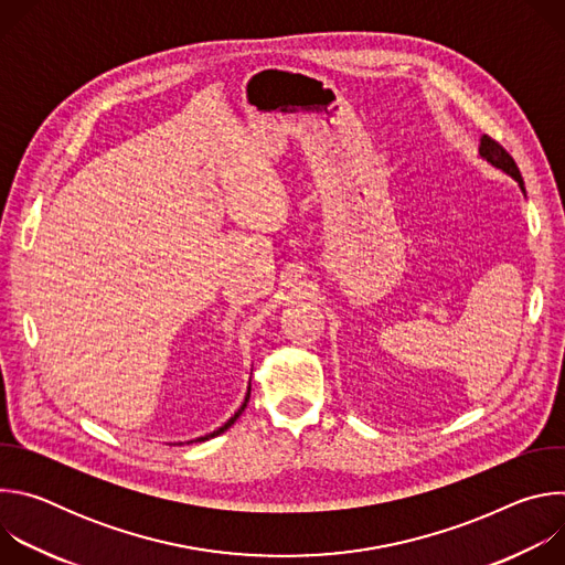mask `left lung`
Returning a JSON list of instances; mask_svg holds the SVG:
<instances>
[{
    "instance_id": "8db88e82",
    "label": "left lung",
    "mask_w": 565,
    "mask_h": 565,
    "mask_svg": "<svg viewBox=\"0 0 565 565\" xmlns=\"http://www.w3.org/2000/svg\"><path fill=\"white\" fill-rule=\"evenodd\" d=\"M480 156L488 160V163H492L494 168H499V170H503L505 174H510L514 181H519V185H521V190L525 192V188H523V177H521V172H519V166L514 163V158L505 151V147L501 145V142H497L492 136H482L480 138Z\"/></svg>"
}]
</instances>
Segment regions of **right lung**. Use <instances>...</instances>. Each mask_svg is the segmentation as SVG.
<instances>
[{
    "mask_svg": "<svg viewBox=\"0 0 565 565\" xmlns=\"http://www.w3.org/2000/svg\"><path fill=\"white\" fill-rule=\"evenodd\" d=\"M248 397H250V391H248V395H246V402H244V405H241V409H238V412H236V414H234V416H232V418H230V420H227V423H225V425H223V427H218V429H216V431H212V434H207V436H203V438H199V440H207V438H214V436H218V434H223V431H225V429H230V427H232V425H234V420H236V418H238V416H241V412H244V409H246V405H248Z\"/></svg>",
    "mask_w": 565,
    "mask_h": 565,
    "instance_id": "add662e5",
    "label": "right lung"
}]
</instances>
